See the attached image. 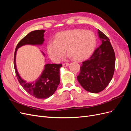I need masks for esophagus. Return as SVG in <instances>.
I'll return each instance as SVG.
<instances>
[{
    "label": "esophagus",
    "instance_id": "esophagus-1",
    "mask_svg": "<svg viewBox=\"0 0 131 131\" xmlns=\"http://www.w3.org/2000/svg\"><path fill=\"white\" fill-rule=\"evenodd\" d=\"M69 65V63H63V67H67V66H68Z\"/></svg>",
    "mask_w": 131,
    "mask_h": 131
}]
</instances>
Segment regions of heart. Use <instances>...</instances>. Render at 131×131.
Segmentation results:
<instances>
[{"label": "heart", "mask_w": 131, "mask_h": 131, "mask_svg": "<svg viewBox=\"0 0 131 131\" xmlns=\"http://www.w3.org/2000/svg\"><path fill=\"white\" fill-rule=\"evenodd\" d=\"M96 45V37L91 31L73 29L59 32L54 40H50L47 44L49 56L54 62H58L65 53L69 57L80 61L89 57Z\"/></svg>", "instance_id": "b5f03b06"}]
</instances>
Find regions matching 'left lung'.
Segmentation results:
<instances>
[{
	"instance_id": "obj_1",
	"label": "left lung",
	"mask_w": 131,
	"mask_h": 131,
	"mask_svg": "<svg viewBox=\"0 0 131 131\" xmlns=\"http://www.w3.org/2000/svg\"><path fill=\"white\" fill-rule=\"evenodd\" d=\"M102 44L88 60L83 62L77 79L86 91L96 93L104 90L113 77L115 55L109 39L100 30Z\"/></svg>"
}]
</instances>
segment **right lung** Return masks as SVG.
Listing matches in <instances>:
<instances>
[{
  "mask_svg": "<svg viewBox=\"0 0 131 131\" xmlns=\"http://www.w3.org/2000/svg\"><path fill=\"white\" fill-rule=\"evenodd\" d=\"M45 30H36L31 31L19 41L16 47L14 54V68L17 78L27 92L38 99L44 100L49 98L56 91L60 82L59 72L62 64H46L40 76L33 82H27L20 77L16 64V56L17 49L26 45H41L44 41ZM43 56L45 54L42 52Z\"/></svg>",
  "mask_w": 131,
  "mask_h": 131,
  "instance_id": "add662e5",
  "label": "right lung"
}]
</instances>
